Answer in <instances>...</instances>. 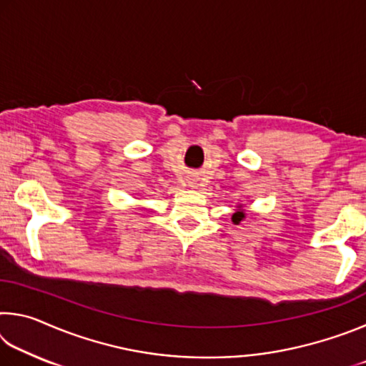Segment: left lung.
<instances>
[{
  "label": "left lung",
  "mask_w": 366,
  "mask_h": 366,
  "mask_svg": "<svg viewBox=\"0 0 366 366\" xmlns=\"http://www.w3.org/2000/svg\"><path fill=\"white\" fill-rule=\"evenodd\" d=\"M244 218H245L244 212H235V213L232 214V221H234V224H239V222L242 221Z\"/></svg>",
  "instance_id": "left-lung-1"
}]
</instances>
